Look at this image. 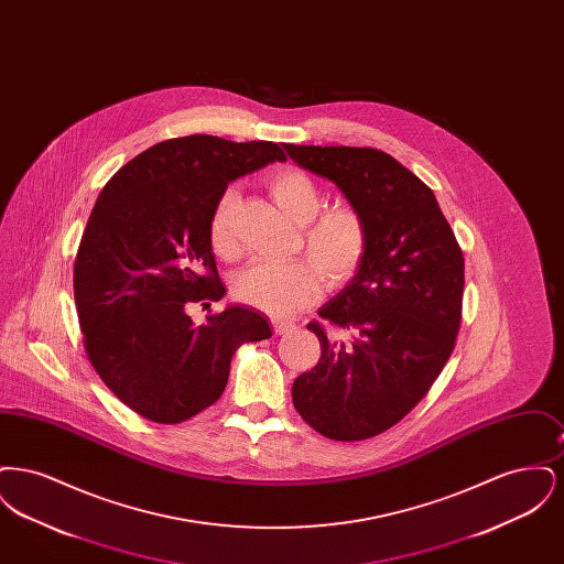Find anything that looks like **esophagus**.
<instances>
[{
    "label": "esophagus",
    "instance_id": "esophagus-1",
    "mask_svg": "<svg viewBox=\"0 0 564 564\" xmlns=\"http://www.w3.org/2000/svg\"><path fill=\"white\" fill-rule=\"evenodd\" d=\"M272 329H274V334L276 336H283V334H288V332H292L294 329V323L290 322H272Z\"/></svg>",
    "mask_w": 564,
    "mask_h": 564
}]
</instances>
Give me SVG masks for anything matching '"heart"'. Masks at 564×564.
Segmentation results:
<instances>
[{"mask_svg":"<svg viewBox=\"0 0 564 564\" xmlns=\"http://www.w3.org/2000/svg\"><path fill=\"white\" fill-rule=\"evenodd\" d=\"M269 189L276 205L300 224V241L314 264L308 260H258L235 276V295L267 315L285 317L317 295V272L327 285L349 281L368 256L370 230L366 217L352 205L336 203L322 209V188L304 171L274 173ZM237 205L239 192L224 189L209 219V242L226 260L241 253L235 235Z\"/></svg>","mask_w":564,"mask_h":564,"instance_id":"b5f03b06","label":"heart"}]
</instances>
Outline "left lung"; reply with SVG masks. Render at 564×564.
<instances>
[{
    "instance_id": "8db88e82",
    "label": "left lung",
    "mask_w": 564,
    "mask_h": 564,
    "mask_svg": "<svg viewBox=\"0 0 564 564\" xmlns=\"http://www.w3.org/2000/svg\"><path fill=\"white\" fill-rule=\"evenodd\" d=\"M366 217L370 247L349 285L308 323L319 364L292 387L300 416L329 440L393 427L421 402L455 349L465 260L430 186L375 148L283 143ZM345 333V337L339 334Z\"/></svg>"
}]
</instances>
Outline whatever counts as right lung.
I'll list each match as a JSON object with an SVG mask.
<instances>
[{
    "label": "right lung",
    "mask_w": 564,
    "mask_h": 564,
    "mask_svg": "<svg viewBox=\"0 0 564 564\" xmlns=\"http://www.w3.org/2000/svg\"><path fill=\"white\" fill-rule=\"evenodd\" d=\"M274 161L288 156L272 141L189 134L148 148L101 189L74 264L82 340L109 391L143 419L175 425L209 408L237 349L272 336L251 306L203 325L186 306L226 294L209 242L219 194Z\"/></svg>",
    "instance_id": "1"
}]
</instances>
